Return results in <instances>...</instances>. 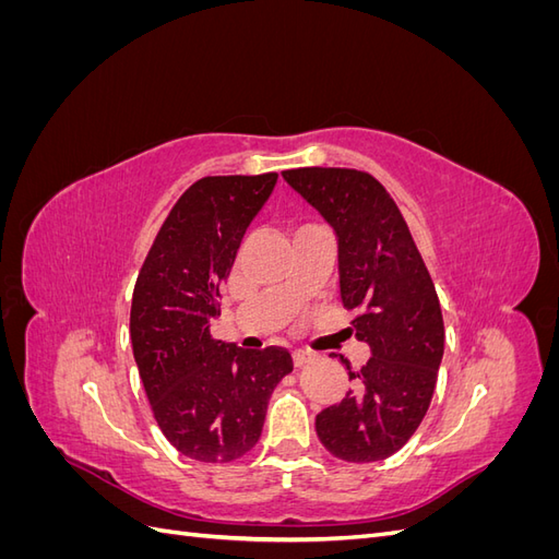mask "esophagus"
Masks as SVG:
<instances>
[{
  "label": "esophagus",
  "mask_w": 559,
  "mask_h": 559,
  "mask_svg": "<svg viewBox=\"0 0 559 559\" xmlns=\"http://www.w3.org/2000/svg\"><path fill=\"white\" fill-rule=\"evenodd\" d=\"M292 359H294V366L300 368V366L310 364V361L314 359V354L308 352V349H294V352H292Z\"/></svg>",
  "instance_id": "esophagus-1"
}]
</instances>
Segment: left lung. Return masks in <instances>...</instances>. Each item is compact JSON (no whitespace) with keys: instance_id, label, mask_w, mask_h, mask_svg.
I'll return each mask as SVG.
<instances>
[{"instance_id":"left-lung-1","label":"left lung","mask_w":559,"mask_h":559,"mask_svg":"<svg viewBox=\"0 0 559 559\" xmlns=\"http://www.w3.org/2000/svg\"><path fill=\"white\" fill-rule=\"evenodd\" d=\"M282 177L333 226L343 308L368 343L352 370L354 389L321 411V445L343 462H380L399 452L425 419L443 359V314L429 270L394 198L368 173L298 167Z\"/></svg>"}]
</instances>
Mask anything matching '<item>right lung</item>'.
I'll return each mask as SVG.
<instances>
[{"label":"right lung","mask_w":559,"mask_h":559,"mask_svg":"<svg viewBox=\"0 0 559 559\" xmlns=\"http://www.w3.org/2000/svg\"><path fill=\"white\" fill-rule=\"evenodd\" d=\"M275 183L277 173L198 179L134 282L130 341L146 399L163 436L195 462H233L257 445L267 399L294 370L284 347L242 349L210 333L218 284Z\"/></svg>","instance_id":"add662e5"}]
</instances>
